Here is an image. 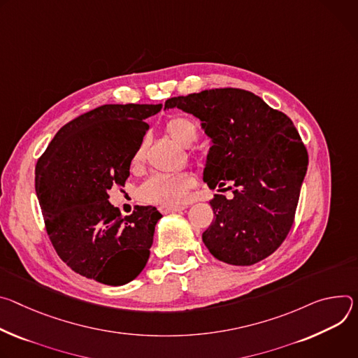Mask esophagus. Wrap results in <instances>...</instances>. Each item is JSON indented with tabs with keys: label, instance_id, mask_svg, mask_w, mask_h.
<instances>
[{
	"label": "esophagus",
	"instance_id": "34e87169",
	"mask_svg": "<svg viewBox=\"0 0 358 358\" xmlns=\"http://www.w3.org/2000/svg\"><path fill=\"white\" fill-rule=\"evenodd\" d=\"M185 206H159V212L168 215V213H175V212H182L185 210Z\"/></svg>",
	"mask_w": 358,
	"mask_h": 358
}]
</instances>
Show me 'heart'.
<instances>
[{
	"label": "heart",
	"instance_id": "obj_1",
	"mask_svg": "<svg viewBox=\"0 0 358 358\" xmlns=\"http://www.w3.org/2000/svg\"><path fill=\"white\" fill-rule=\"evenodd\" d=\"M168 135L183 146H190L197 138V128L189 117L176 116L166 125ZM145 159V143H141L136 149L132 165L139 166ZM196 180L192 173H155L138 190V196L142 202L159 205V206H176L182 205L189 190L194 186Z\"/></svg>",
	"mask_w": 358,
	"mask_h": 358
}]
</instances>
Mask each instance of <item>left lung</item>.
I'll list each match as a JSON object with an SVG mask.
<instances>
[{
    "label": "left lung",
    "instance_id": "obj_1",
    "mask_svg": "<svg viewBox=\"0 0 358 358\" xmlns=\"http://www.w3.org/2000/svg\"><path fill=\"white\" fill-rule=\"evenodd\" d=\"M165 108L201 119L213 143L203 180L210 189L233 190L231 199L215 194L210 201L215 219L202 234L209 252L233 266H252L274 253L293 226L308 165L292 119L239 88L175 96Z\"/></svg>",
    "mask_w": 358,
    "mask_h": 358
}]
</instances>
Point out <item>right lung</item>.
<instances>
[{"instance_id": "add662e5", "label": "right lung", "mask_w": 358, "mask_h": 358, "mask_svg": "<svg viewBox=\"0 0 358 358\" xmlns=\"http://www.w3.org/2000/svg\"><path fill=\"white\" fill-rule=\"evenodd\" d=\"M157 105H102L64 125L35 166L50 241L66 266L109 286L132 282L150 255L162 215L136 206L122 216L108 190L125 186L132 157Z\"/></svg>"}]
</instances>
